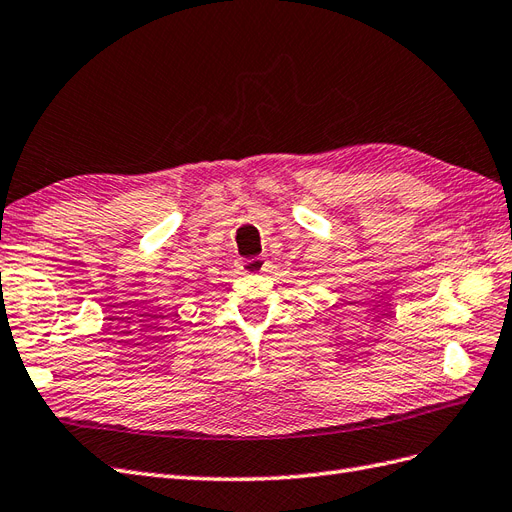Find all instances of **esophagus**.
<instances>
[{"label":"esophagus","instance_id":"34e87169","mask_svg":"<svg viewBox=\"0 0 512 512\" xmlns=\"http://www.w3.org/2000/svg\"><path fill=\"white\" fill-rule=\"evenodd\" d=\"M238 266L242 274H259L266 270V257H242Z\"/></svg>","mask_w":512,"mask_h":512}]
</instances>
